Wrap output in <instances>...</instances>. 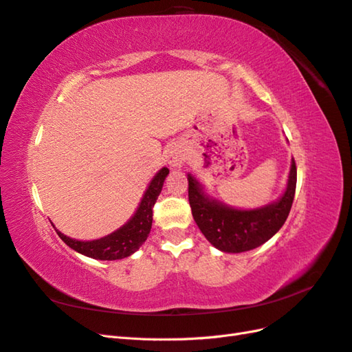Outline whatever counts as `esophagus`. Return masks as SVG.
I'll list each match as a JSON object with an SVG mask.
<instances>
[{"label":"esophagus","instance_id":"obj_1","mask_svg":"<svg viewBox=\"0 0 352 352\" xmlns=\"http://www.w3.org/2000/svg\"><path fill=\"white\" fill-rule=\"evenodd\" d=\"M167 160H168L170 167H173V168L182 167V164L186 162V151H185V148H184L182 145H175V146H172V150H170Z\"/></svg>","mask_w":352,"mask_h":352}]
</instances>
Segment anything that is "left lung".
I'll use <instances>...</instances> for the list:
<instances>
[{
    "instance_id": "obj_1",
    "label": "left lung",
    "mask_w": 352,
    "mask_h": 352,
    "mask_svg": "<svg viewBox=\"0 0 352 352\" xmlns=\"http://www.w3.org/2000/svg\"><path fill=\"white\" fill-rule=\"evenodd\" d=\"M188 182L190 210L202 235L221 252L238 254L260 247L283 226L295 195L296 166L292 160L285 192L257 208H236L212 198L190 173Z\"/></svg>"
}]
</instances>
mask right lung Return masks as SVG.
Here are the masks:
<instances>
[{
	"mask_svg": "<svg viewBox=\"0 0 352 352\" xmlns=\"http://www.w3.org/2000/svg\"><path fill=\"white\" fill-rule=\"evenodd\" d=\"M167 175V167L158 170L144 192L140 206H138L133 216L123 226L111 232L110 235L92 241H79L69 238L65 233L56 229L57 235L72 250L95 260L113 261L129 257V255H132L142 247V243L146 241L148 235H150L153 226V207L160 192H162Z\"/></svg>",
	"mask_w": 352,
	"mask_h": 352,
	"instance_id": "add662e5",
	"label": "right lung"
}]
</instances>
